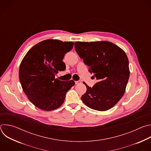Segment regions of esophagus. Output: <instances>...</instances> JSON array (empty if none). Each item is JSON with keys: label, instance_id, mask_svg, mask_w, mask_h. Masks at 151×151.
<instances>
[{"label": "esophagus", "instance_id": "obj_1", "mask_svg": "<svg viewBox=\"0 0 151 151\" xmlns=\"http://www.w3.org/2000/svg\"><path fill=\"white\" fill-rule=\"evenodd\" d=\"M81 83V82L80 81H75V83L76 84H80Z\"/></svg>", "mask_w": 151, "mask_h": 151}]
</instances>
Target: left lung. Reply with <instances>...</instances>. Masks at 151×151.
Segmentation results:
<instances>
[{"instance_id":"8db88e82","label":"left lung","mask_w":151,"mask_h":151,"mask_svg":"<svg viewBox=\"0 0 151 151\" xmlns=\"http://www.w3.org/2000/svg\"><path fill=\"white\" fill-rule=\"evenodd\" d=\"M76 52L98 80L81 97L90 108L105 111L122 97L130 76L128 59L123 50L109 41L76 42Z\"/></svg>"}]
</instances>
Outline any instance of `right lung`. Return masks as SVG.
Instances as JSON below:
<instances>
[{"label":"right lung","mask_w":151,"mask_h":151,"mask_svg":"<svg viewBox=\"0 0 151 151\" xmlns=\"http://www.w3.org/2000/svg\"><path fill=\"white\" fill-rule=\"evenodd\" d=\"M73 47V42L47 39L33 46L20 64L19 79L27 99L38 108L50 111L60 107L67 92L75 84L61 81L55 76L63 71L64 55Z\"/></svg>","instance_id":"1"}]
</instances>
